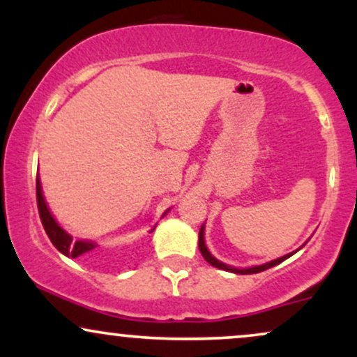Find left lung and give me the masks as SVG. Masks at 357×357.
I'll return each instance as SVG.
<instances>
[{
    "label": "left lung",
    "mask_w": 357,
    "mask_h": 357,
    "mask_svg": "<svg viewBox=\"0 0 357 357\" xmlns=\"http://www.w3.org/2000/svg\"><path fill=\"white\" fill-rule=\"evenodd\" d=\"M198 245H199V252H202L203 258H204V260L208 261V264L213 265V267H216V268H221V270H228V272L241 273V275H248V273H258V272H264V270H267V268H272V267H275V265L282 264V261L287 260V258L290 257V255H284V257L277 258V260H272V261H268V264H265V265H258V267H252V268H241V270H240V268H233V267H228V265L221 264V261L216 260V258L213 257L210 252H208L206 245H204V228H203V227H202V230H199V241H198Z\"/></svg>",
    "instance_id": "8db88e82"
}]
</instances>
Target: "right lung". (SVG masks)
<instances>
[{"label":"right lung","mask_w":357,"mask_h":357,"mask_svg":"<svg viewBox=\"0 0 357 357\" xmlns=\"http://www.w3.org/2000/svg\"><path fill=\"white\" fill-rule=\"evenodd\" d=\"M36 204H38V213L40 220H42V225L47 231L48 238L59 252L63 253V255L77 258V257H92L93 248H96V243L92 241H82V240H72V236L68 235L67 231H63L56 225V221L53 220V216L48 211L47 203H45L43 195H42V184H40L38 176H36Z\"/></svg>","instance_id":"1"}]
</instances>
